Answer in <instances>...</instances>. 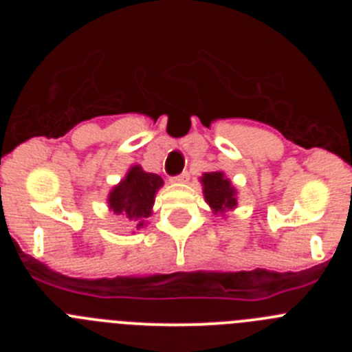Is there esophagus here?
I'll list each match as a JSON object with an SVG mask.
<instances>
[{
    "label": "esophagus",
    "mask_w": 352,
    "mask_h": 352,
    "mask_svg": "<svg viewBox=\"0 0 352 352\" xmlns=\"http://www.w3.org/2000/svg\"><path fill=\"white\" fill-rule=\"evenodd\" d=\"M188 178H190V174L186 173V170H183V173L178 174V176H173V178H170V183H186L188 182Z\"/></svg>",
    "instance_id": "obj_1"
}]
</instances>
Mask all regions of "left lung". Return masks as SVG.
Wrapping results in <instances>:
<instances>
[{
	"mask_svg": "<svg viewBox=\"0 0 352 352\" xmlns=\"http://www.w3.org/2000/svg\"><path fill=\"white\" fill-rule=\"evenodd\" d=\"M201 183H203L204 199L213 210V213L226 214L238 206V197H236L238 192L223 173H220V170L204 173Z\"/></svg>",
	"mask_w": 352,
	"mask_h": 352,
	"instance_id": "obj_1",
	"label": "left lung"
}]
</instances>
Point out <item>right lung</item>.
<instances>
[{"label": "right lung", "instance_id": "obj_1", "mask_svg": "<svg viewBox=\"0 0 352 352\" xmlns=\"http://www.w3.org/2000/svg\"><path fill=\"white\" fill-rule=\"evenodd\" d=\"M164 185V179L153 173H146L141 166H132L126 176L109 192V210L116 214H125L129 220L138 222V229L151 214L155 195Z\"/></svg>", "mask_w": 352, "mask_h": 352}]
</instances>
